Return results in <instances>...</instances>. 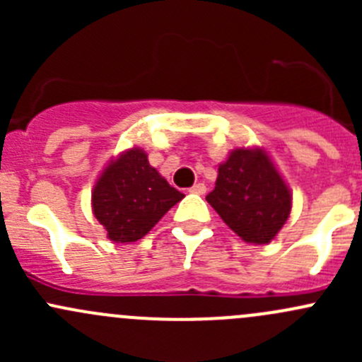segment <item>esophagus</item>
<instances>
[{
	"label": "esophagus",
	"instance_id": "1",
	"mask_svg": "<svg viewBox=\"0 0 362 362\" xmlns=\"http://www.w3.org/2000/svg\"><path fill=\"white\" fill-rule=\"evenodd\" d=\"M189 192H192V194H204V192H206V185L194 184L191 189H189Z\"/></svg>",
	"mask_w": 362,
	"mask_h": 362
}]
</instances>
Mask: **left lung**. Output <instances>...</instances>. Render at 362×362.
Masks as SVG:
<instances>
[{"label": "left lung", "mask_w": 362, "mask_h": 362, "mask_svg": "<svg viewBox=\"0 0 362 362\" xmlns=\"http://www.w3.org/2000/svg\"><path fill=\"white\" fill-rule=\"evenodd\" d=\"M206 202L243 242L255 245L272 242L291 214L289 187L259 148L231 152Z\"/></svg>", "instance_id": "1"}]
</instances>
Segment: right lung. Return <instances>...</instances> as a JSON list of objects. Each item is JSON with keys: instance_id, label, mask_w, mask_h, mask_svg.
Segmentation results:
<instances>
[{"instance_id": "add662e5", "label": "right lung", "mask_w": 362, "mask_h": 362, "mask_svg": "<svg viewBox=\"0 0 362 362\" xmlns=\"http://www.w3.org/2000/svg\"><path fill=\"white\" fill-rule=\"evenodd\" d=\"M184 198L148 164L141 148L112 160L93 191V211L115 243L144 238Z\"/></svg>"}]
</instances>
